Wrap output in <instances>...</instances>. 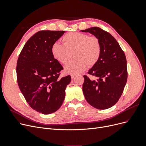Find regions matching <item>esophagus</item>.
<instances>
[{
  "label": "esophagus",
  "instance_id": "1",
  "mask_svg": "<svg viewBox=\"0 0 146 146\" xmlns=\"http://www.w3.org/2000/svg\"><path fill=\"white\" fill-rule=\"evenodd\" d=\"M71 76V78H72V79H73V78L75 77V75H73V74H72L71 76Z\"/></svg>",
  "mask_w": 146,
  "mask_h": 146
}]
</instances>
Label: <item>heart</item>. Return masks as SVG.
<instances>
[{
	"mask_svg": "<svg viewBox=\"0 0 146 146\" xmlns=\"http://www.w3.org/2000/svg\"><path fill=\"white\" fill-rule=\"evenodd\" d=\"M63 44L55 42L51 47L53 57L61 64H66L70 54L75 60L64 66V71L77 74L85 70L87 66H92L98 62L101 54V45L99 39L87 34L73 32L62 38Z\"/></svg>",
	"mask_w": 146,
	"mask_h": 146,
	"instance_id": "b5f03b06",
	"label": "heart"
}]
</instances>
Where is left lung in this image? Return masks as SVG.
<instances>
[{
	"mask_svg": "<svg viewBox=\"0 0 146 146\" xmlns=\"http://www.w3.org/2000/svg\"><path fill=\"white\" fill-rule=\"evenodd\" d=\"M80 32L93 35L99 39L101 45L100 58L88 72L96 79L91 80L83 76L84 96L93 107L108 109L117 103L126 85L127 69L125 54L116 39L102 29L94 27Z\"/></svg>",
	"mask_w": 146,
	"mask_h": 146,
	"instance_id": "left-lung-1",
	"label": "left lung"
}]
</instances>
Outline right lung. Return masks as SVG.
<instances>
[{
    "mask_svg": "<svg viewBox=\"0 0 146 146\" xmlns=\"http://www.w3.org/2000/svg\"><path fill=\"white\" fill-rule=\"evenodd\" d=\"M65 32L39 31L26 42L17 60V80L22 94L31 107L44 114L60 108L71 80L70 76L59 78L63 68L51 52L53 44Z\"/></svg>",
    "mask_w": 146,
    "mask_h": 146,
    "instance_id": "right-lung-1",
    "label": "right lung"
}]
</instances>
